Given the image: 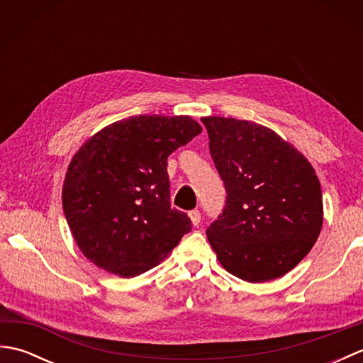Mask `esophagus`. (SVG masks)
<instances>
[{
  "label": "esophagus",
  "instance_id": "esophagus-1",
  "mask_svg": "<svg viewBox=\"0 0 363 363\" xmlns=\"http://www.w3.org/2000/svg\"><path fill=\"white\" fill-rule=\"evenodd\" d=\"M189 217L191 220V223H194V226H198L199 221H201V213H199V211H190L189 212Z\"/></svg>",
  "mask_w": 363,
  "mask_h": 363
}]
</instances>
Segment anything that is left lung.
I'll return each instance as SVG.
<instances>
[{"label":"left lung","instance_id":"left-lung-1","mask_svg":"<svg viewBox=\"0 0 363 363\" xmlns=\"http://www.w3.org/2000/svg\"><path fill=\"white\" fill-rule=\"evenodd\" d=\"M226 206L206 234L226 272L248 282L289 273L317 242L323 196L315 169L257 123L204 117Z\"/></svg>","mask_w":363,"mask_h":363}]
</instances>
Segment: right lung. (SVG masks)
Segmentation results:
<instances>
[{"instance_id":"1","label":"right lung","mask_w":363,"mask_h":363,"mask_svg":"<svg viewBox=\"0 0 363 363\" xmlns=\"http://www.w3.org/2000/svg\"><path fill=\"white\" fill-rule=\"evenodd\" d=\"M201 130L187 115H135L81 146L68 165L62 206L84 256L134 277L172 252L191 221L169 203L167 159Z\"/></svg>"}]
</instances>
